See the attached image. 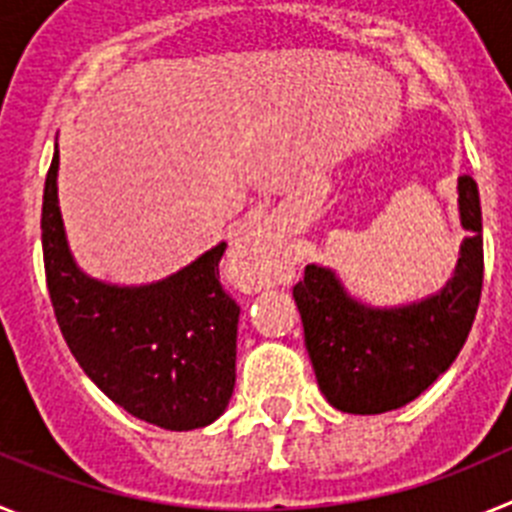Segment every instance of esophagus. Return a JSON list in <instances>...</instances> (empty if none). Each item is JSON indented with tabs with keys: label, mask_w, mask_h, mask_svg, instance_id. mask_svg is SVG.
Instances as JSON below:
<instances>
[{
	"label": "esophagus",
	"mask_w": 512,
	"mask_h": 512,
	"mask_svg": "<svg viewBox=\"0 0 512 512\" xmlns=\"http://www.w3.org/2000/svg\"><path fill=\"white\" fill-rule=\"evenodd\" d=\"M233 266L243 287L261 289L282 282L284 243L266 220L243 225L233 248Z\"/></svg>",
	"instance_id": "obj_1"
}]
</instances>
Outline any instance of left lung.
<instances>
[{
  "mask_svg": "<svg viewBox=\"0 0 512 512\" xmlns=\"http://www.w3.org/2000/svg\"><path fill=\"white\" fill-rule=\"evenodd\" d=\"M461 241L454 277L410 305L374 307L348 295L328 266L307 264L295 284L318 387L336 410L379 415L402 408L441 377L472 330L482 295V210L477 182L459 176Z\"/></svg>",
  "mask_w": 512,
  "mask_h": 512,
  "instance_id": "left-lung-1",
  "label": "left lung"
}]
</instances>
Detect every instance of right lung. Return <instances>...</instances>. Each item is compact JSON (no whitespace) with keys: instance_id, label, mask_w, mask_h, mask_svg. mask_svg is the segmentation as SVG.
Returning <instances> with one entry per match:
<instances>
[{"instance_id":"obj_1","label":"right lung","mask_w":512,"mask_h":512,"mask_svg":"<svg viewBox=\"0 0 512 512\" xmlns=\"http://www.w3.org/2000/svg\"><path fill=\"white\" fill-rule=\"evenodd\" d=\"M43 261L58 328L87 377L135 418L205 428L235 387L241 307L225 295L217 264L225 243L171 277L117 287L76 264L58 207V143L43 192Z\"/></svg>"}]
</instances>
